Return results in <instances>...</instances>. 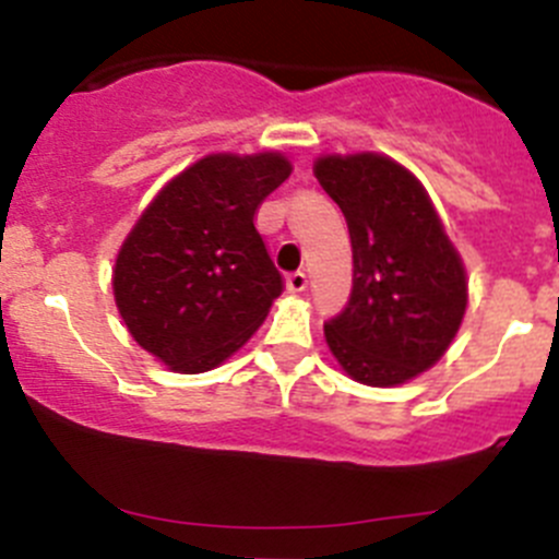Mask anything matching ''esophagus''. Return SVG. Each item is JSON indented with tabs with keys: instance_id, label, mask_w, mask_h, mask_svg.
Returning <instances> with one entry per match:
<instances>
[{
	"instance_id": "esophagus-1",
	"label": "esophagus",
	"mask_w": 559,
	"mask_h": 559,
	"mask_svg": "<svg viewBox=\"0 0 559 559\" xmlns=\"http://www.w3.org/2000/svg\"><path fill=\"white\" fill-rule=\"evenodd\" d=\"M306 286H308V275L300 273V270H297V273L286 275V289L295 292V295H300V292H306Z\"/></svg>"
}]
</instances>
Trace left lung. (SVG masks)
<instances>
[{"instance_id": "obj_1", "label": "left lung", "mask_w": 559, "mask_h": 559, "mask_svg": "<svg viewBox=\"0 0 559 559\" xmlns=\"http://www.w3.org/2000/svg\"><path fill=\"white\" fill-rule=\"evenodd\" d=\"M313 175L344 213L355 267L349 302L324 322L330 352L355 382H409L462 328V257L420 180L388 155H322Z\"/></svg>"}]
</instances>
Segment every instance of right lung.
<instances>
[{
    "label": "right lung",
    "instance_id": "1",
    "mask_svg": "<svg viewBox=\"0 0 559 559\" xmlns=\"http://www.w3.org/2000/svg\"><path fill=\"white\" fill-rule=\"evenodd\" d=\"M292 175L281 153L204 155L147 204L114 262V300L133 341L202 373L235 355L284 289L259 204Z\"/></svg>",
    "mask_w": 559,
    "mask_h": 559
}]
</instances>
